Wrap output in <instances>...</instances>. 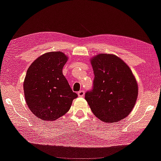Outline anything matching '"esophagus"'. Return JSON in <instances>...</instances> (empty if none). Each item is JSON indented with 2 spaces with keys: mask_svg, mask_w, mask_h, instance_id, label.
Masks as SVG:
<instances>
[{
  "mask_svg": "<svg viewBox=\"0 0 161 161\" xmlns=\"http://www.w3.org/2000/svg\"><path fill=\"white\" fill-rule=\"evenodd\" d=\"M77 94H78L79 97H83V96L85 95V91H84V90L79 91V92H77Z\"/></svg>",
  "mask_w": 161,
  "mask_h": 161,
  "instance_id": "34e87169",
  "label": "esophagus"
}]
</instances>
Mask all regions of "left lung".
Listing matches in <instances>:
<instances>
[{
  "instance_id": "left-lung-1",
  "label": "left lung",
  "mask_w": 161,
  "mask_h": 161,
  "mask_svg": "<svg viewBox=\"0 0 161 161\" xmlns=\"http://www.w3.org/2000/svg\"><path fill=\"white\" fill-rule=\"evenodd\" d=\"M91 64L95 78L85 100L92 113L105 123L126 118L138 95L137 83L130 68L113 54H98L91 59Z\"/></svg>"
}]
</instances>
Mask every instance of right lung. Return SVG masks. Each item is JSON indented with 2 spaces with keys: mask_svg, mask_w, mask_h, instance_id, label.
<instances>
[{
  "mask_svg": "<svg viewBox=\"0 0 161 161\" xmlns=\"http://www.w3.org/2000/svg\"><path fill=\"white\" fill-rule=\"evenodd\" d=\"M67 60L62 52L46 53L27 69L24 81L25 100L40 119L54 121L64 116L77 97L62 72Z\"/></svg>",
  "mask_w": 161,
  "mask_h": 161,
  "instance_id": "1",
  "label": "right lung"
}]
</instances>
